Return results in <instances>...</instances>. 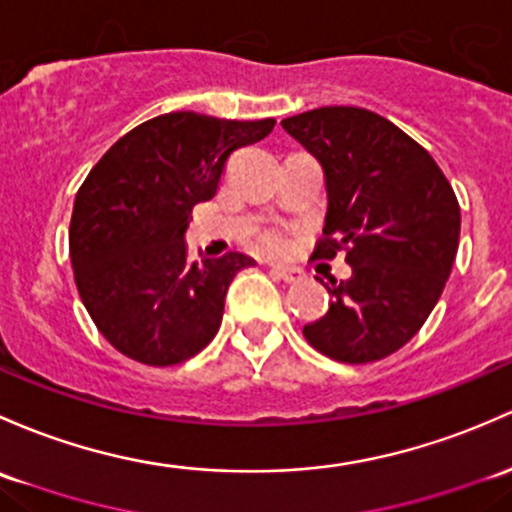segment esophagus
Masks as SVG:
<instances>
[{
	"label": "esophagus",
	"instance_id": "1",
	"mask_svg": "<svg viewBox=\"0 0 512 512\" xmlns=\"http://www.w3.org/2000/svg\"><path fill=\"white\" fill-rule=\"evenodd\" d=\"M272 274H277L279 279H284V282H299L301 277H304V272L299 270V267H289V265H272Z\"/></svg>",
	"mask_w": 512,
	"mask_h": 512
}]
</instances>
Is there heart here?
<instances>
[{
    "label": "heart",
    "instance_id": "1",
    "mask_svg": "<svg viewBox=\"0 0 512 512\" xmlns=\"http://www.w3.org/2000/svg\"><path fill=\"white\" fill-rule=\"evenodd\" d=\"M262 247L270 252H282L284 247H287V238H284V233H279V230H267L265 235H262Z\"/></svg>",
    "mask_w": 512,
    "mask_h": 512
}]
</instances>
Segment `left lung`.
Here are the masks:
<instances>
[{"instance_id":"1","label":"left lung","mask_w":512,"mask_h":512,"mask_svg":"<svg viewBox=\"0 0 512 512\" xmlns=\"http://www.w3.org/2000/svg\"><path fill=\"white\" fill-rule=\"evenodd\" d=\"M326 176L324 240L346 250L351 279H333L328 311L304 336L341 363L400 351L437 306L459 247L461 211L437 161L410 134L363 107H319L282 120Z\"/></svg>"}]
</instances>
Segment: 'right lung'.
Listing matches in <instances>:
<instances>
[{
	"label": "right lung",
	"instance_id": "add662e5",
	"mask_svg": "<svg viewBox=\"0 0 512 512\" xmlns=\"http://www.w3.org/2000/svg\"><path fill=\"white\" fill-rule=\"evenodd\" d=\"M272 129V117L169 112L117 139L83 181L68 230L75 287L122 355L164 368L213 341L230 282L255 260L228 252L191 262L188 220L215 196L230 154Z\"/></svg>",
	"mask_w": 512,
	"mask_h": 512
}]
</instances>
